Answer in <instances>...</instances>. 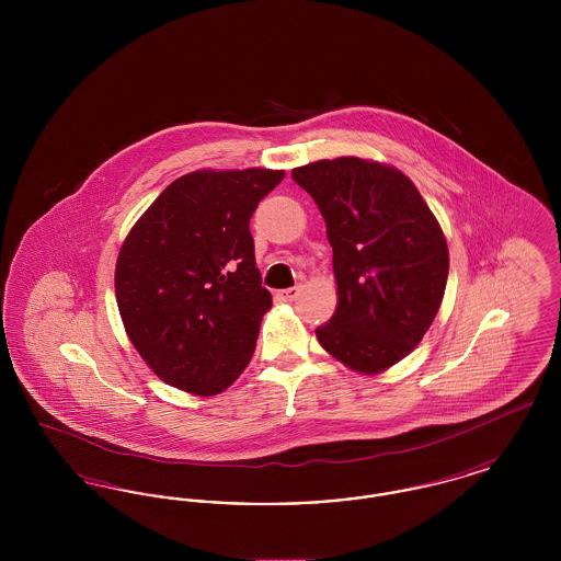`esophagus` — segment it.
Masks as SVG:
<instances>
[{
  "mask_svg": "<svg viewBox=\"0 0 561 561\" xmlns=\"http://www.w3.org/2000/svg\"><path fill=\"white\" fill-rule=\"evenodd\" d=\"M298 294H300V288H298V286H294V288L279 290V293H277V298H279V300H284V302H293V300L298 298Z\"/></svg>",
  "mask_w": 561,
  "mask_h": 561,
  "instance_id": "1",
  "label": "esophagus"
}]
</instances>
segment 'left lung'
<instances>
[{"mask_svg": "<svg viewBox=\"0 0 561 561\" xmlns=\"http://www.w3.org/2000/svg\"><path fill=\"white\" fill-rule=\"evenodd\" d=\"M332 245L339 305L316 330L348 370L385 373L423 341L448 282V243L414 183L389 163L336 158L293 170Z\"/></svg>", "mask_w": 561, "mask_h": 561, "instance_id": "1", "label": "left lung"}]
</instances>
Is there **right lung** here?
Returning a JSON list of instances; mask_svg holds the SVG:
<instances>
[{
  "instance_id": "1",
  "label": "right lung",
  "mask_w": 561,
  "mask_h": 561,
  "mask_svg": "<svg viewBox=\"0 0 561 561\" xmlns=\"http://www.w3.org/2000/svg\"><path fill=\"white\" fill-rule=\"evenodd\" d=\"M284 170H195L134 222L115 263L126 334L163 382L210 398L252 359L273 305L250 218Z\"/></svg>"
}]
</instances>
